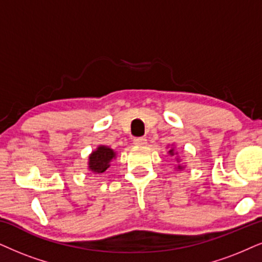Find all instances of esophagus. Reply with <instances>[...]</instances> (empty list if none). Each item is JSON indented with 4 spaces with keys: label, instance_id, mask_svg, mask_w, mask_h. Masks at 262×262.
<instances>
[{
    "label": "esophagus",
    "instance_id": "1",
    "mask_svg": "<svg viewBox=\"0 0 262 262\" xmlns=\"http://www.w3.org/2000/svg\"><path fill=\"white\" fill-rule=\"evenodd\" d=\"M133 144H134V145H137V146H141V145H145V144H146V139H145L144 137L134 138Z\"/></svg>",
    "mask_w": 262,
    "mask_h": 262
}]
</instances>
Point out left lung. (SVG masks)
<instances>
[{"label":"left lung","instance_id":"1","mask_svg":"<svg viewBox=\"0 0 262 262\" xmlns=\"http://www.w3.org/2000/svg\"><path fill=\"white\" fill-rule=\"evenodd\" d=\"M173 151H174V150H170V151H169V154H170L171 156L174 155V152H173ZM179 169H181V168H180V165H179Z\"/></svg>","mask_w":262,"mask_h":262}]
</instances>
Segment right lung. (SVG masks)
<instances>
[{"label":"right lung","mask_w":262,"mask_h":262,"mask_svg":"<svg viewBox=\"0 0 262 262\" xmlns=\"http://www.w3.org/2000/svg\"><path fill=\"white\" fill-rule=\"evenodd\" d=\"M116 154L114 150L106 146H99L89 156V169L94 173L100 174L110 167V162L115 158Z\"/></svg>","instance_id":"1"}]
</instances>
